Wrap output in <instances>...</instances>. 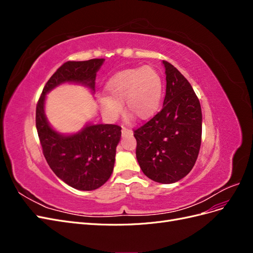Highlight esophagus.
<instances>
[{
	"instance_id": "esophagus-1",
	"label": "esophagus",
	"mask_w": 253,
	"mask_h": 253,
	"mask_svg": "<svg viewBox=\"0 0 253 253\" xmlns=\"http://www.w3.org/2000/svg\"><path fill=\"white\" fill-rule=\"evenodd\" d=\"M121 132H122V135H131V134H132V129H129V128H127V127L122 126Z\"/></svg>"
}]
</instances>
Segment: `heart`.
<instances>
[{
    "instance_id": "b5f03b06",
    "label": "heart",
    "mask_w": 253,
    "mask_h": 253,
    "mask_svg": "<svg viewBox=\"0 0 253 253\" xmlns=\"http://www.w3.org/2000/svg\"><path fill=\"white\" fill-rule=\"evenodd\" d=\"M106 96L100 98V106L106 117L116 119L125 103V113L135 119H149L163 99L164 85L159 73L151 66L124 70L108 81Z\"/></svg>"
}]
</instances>
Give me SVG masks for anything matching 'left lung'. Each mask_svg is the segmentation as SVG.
<instances>
[{
    "label": "left lung",
    "mask_w": 253,
    "mask_h": 253,
    "mask_svg": "<svg viewBox=\"0 0 253 253\" xmlns=\"http://www.w3.org/2000/svg\"><path fill=\"white\" fill-rule=\"evenodd\" d=\"M164 106L140 127L134 129L136 157L152 180L178 181L192 170L202 142V109L189 81L168 61Z\"/></svg>",
    "instance_id": "1"
}]
</instances>
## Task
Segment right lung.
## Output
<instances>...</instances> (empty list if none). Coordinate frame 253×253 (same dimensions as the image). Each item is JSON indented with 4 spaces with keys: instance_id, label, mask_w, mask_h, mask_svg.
I'll list each match as a JSON object with an SVG mask.
<instances>
[{
    "instance_id": "add662e5",
    "label": "right lung",
    "mask_w": 253,
    "mask_h": 253,
    "mask_svg": "<svg viewBox=\"0 0 253 253\" xmlns=\"http://www.w3.org/2000/svg\"><path fill=\"white\" fill-rule=\"evenodd\" d=\"M103 61L104 59H90L63 63L45 84L36 109L38 136L50 169L68 186L83 191L98 189L110 178L121 137V126H87L78 134L62 136L47 124L44 100L50 89L63 82H79L94 89L96 73Z\"/></svg>"
}]
</instances>
